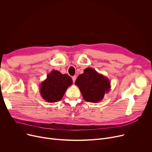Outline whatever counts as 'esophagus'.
<instances>
[{
  "label": "esophagus",
  "instance_id": "1",
  "mask_svg": "<svg viewBox=\"0 0 152 152\" xmlns=\"http://www.w3.org/2000/svg\"><path fill=\"white\" fill-rule=\"evenodd\" d=\"M72 79H73V83H75V81H76V76H73V77H72Z\"/></svg>",
  "mask_w": 152,
  "mask_h": 152
}]
</instances>
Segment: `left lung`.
Instances as JSON below:
<instances>
[{"label": "left lung", "mask_w": 152, "mask_h": 152, "mask_svg": "<svg viewBox=\"0 0 152 152\" xmlns=\"http://www.w3.org/2000/svg\"><path fill=\"white\" fill-rule=\"evenodd\" d=\"M75 84L81 91L83 99L92 103L100 102L111 88L109 79L92 68H86L77 77Z\"/></svg>", "instance_id": "8db88e82"}]
</instances>
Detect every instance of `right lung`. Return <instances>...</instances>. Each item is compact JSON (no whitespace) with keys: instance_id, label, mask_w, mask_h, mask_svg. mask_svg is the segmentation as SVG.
Returning <instances> with one entry per match:
<instances>
[{"instance_id":"1","label":"right lung","mask_w":152,"mask_h":152,"mask_svg":"<svg viewBox=\"0 0 152 152\" xmlns=\"http://www.w3.org/2000/svg\"><path fill=\"white\" fill-rule=\"evenodd\" d=\"M73 83V80L68 75H63L60 71L53 70L39 86L41 97L49 103L61 100L68 87Z\"/></svg>"}]
</instances>
